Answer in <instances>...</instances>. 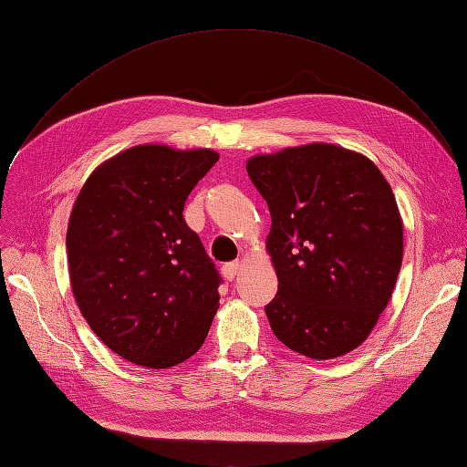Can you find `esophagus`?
<instances>
[{"label": "esophagus", "instance_id": "obj_1", "mask_svg": "<svg viewBox=\"0 0 467 467\" xmlns=\"http://www.w3.org/2000/svg\"><path fill=\"white\" fill-rule=\"evenodd\" d=\"M240 263L238 261H233V263H225V265L221 267V273L223 276H225L227 280H234V276L240 273Z\"/></svg>", "mask_w": 467, "mask_h": 467}]
</instances>
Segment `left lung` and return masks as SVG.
Returning <instances> with one entry per match:
<instances>
[{"mask_svg": "<svg viewBox=\"0 0 467 467\" xmlns=\"http://www.w3.org/2000/svg\"><path fill=\"white\" fill-rule=\"evenodd\" d=\"M271 212L278 292L267 318L296 353L327 360L368 337L402 263L395 194L372 161L327 143L248 160Z\"/></svg>", "mask_w": 467, "mask_h": 467, "instance_id": "obj_1", "label": "left lung"}]
</instances>
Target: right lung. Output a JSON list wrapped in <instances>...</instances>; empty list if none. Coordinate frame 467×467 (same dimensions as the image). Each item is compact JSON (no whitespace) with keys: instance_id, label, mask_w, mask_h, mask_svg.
I'll use <instances>...</instances> for the list:
<instances>
[{"instance_id":"add662e5","label":"right lung","mask_w":467,"mask_h":467,"mask_svg":"<svg viewBox=\"0 0 467 467\" xmlns=\"http://www.w3.org/2000/svg\"><path fill=\"white\" fill-rule=\"evenodd\" d=\"M219 154L139 145L100 164L70 213L67 252L79 311L116 355L170 368L204 343L221 276L183 210Z\"/></svg>"}]
</instances>
